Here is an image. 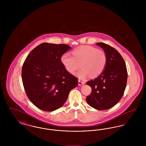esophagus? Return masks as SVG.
I'll use <instances>...</instances> for the list:
<instances>
[{"label":"esophagus","mask_w":146,"mask_h":146,"mask_svg":"<svg viewBox=\"0 0 146 146\" xmlns=\"http://www.w3.org/2000/svg\"><path fill=\"white\" fill-rule=\"evenodd\" d=\"M84 84H85V82H84L83 81H81L80 80H78V85H79L81 86V85H83Z\"/></svg>","instance_id":"obj_1"}]
</instances>
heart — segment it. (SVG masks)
<instances>
[{
    "instance_id": "heart-1",
    "label": "heart",
    "mask_w": 146,
    "mask_h": 146,
    "mask_svg": "<svg viewBox=\"0 0 146 146\" xmlns=\"http://www.w3.org/2000/svg\"><path fill=\"white\" fill-rule=\"evenodd\" d=\"M72 56L66 53L61 57V62L65 69L74 74L79 68L82 69L76 74L77 76L84 79L88 76L96 77L104 70L107 57L104 50L90 45H83L73 50Z\"/></svg>"
}]
</instances>
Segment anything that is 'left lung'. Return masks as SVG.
<instances>
[{
	"label": "left lung",
	"instance_id": "obj_1",
	"mask_svg": "<svg viewBox=\"0 0 146 146\" xmlns=\"http://www.w3.org/2000/svg\"><path fill=\"white\" fill-rule=\"evenodd\" d=\"M96 45L104 50L107 62L101 74L86 82L92 91L86 100L92 108L103 111L114 106L123 96L127 72L125 61L116 49L104 42Z\"/></svg>",
	"mask_w": 146,
	"mask_h": 146
}]
</instances>
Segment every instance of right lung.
<instances>
[{
  "mask_svg": "<svg viewBox=\"0 0 146 146\" xmlns=\"http://www.w3.org/2000/svg\"><path fill=\"white\" fill-rule=\"evenodd\" d=\"M71 49L66 44L43 42L28 54L22 68V80L32 103L44 111L62 106L78 79L65 69L61 57Z\"/></svg>",
  "mask_w": 146,
  "mask_h": 146,
  "instance_id": "add662e5",
  "label": "right lung"
}]
</instances>
